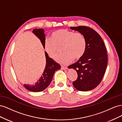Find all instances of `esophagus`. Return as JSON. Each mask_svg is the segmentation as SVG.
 <instances>
[{
  "mask_svg": "<svg viewBox=\"0 0 122 122\" xmlns=\"http://www.w3.org/2000/svg\"><path fill=\"white\" fill-rule=\"evenodd\" d=\"M61 69L62 70H66V69H68V68L67 67H65V66H61Z\"/></svg>",
  "mask_w": 122,
  "mask_h": 122,
  "instance_id": "1",
  "label": "esophagus"
}]
</instances>
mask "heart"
Segmentation results:
<instances>
[{"label": "heart", "mask_w": 122, "mask_h": 122, "mask_svg": "<svg viewBox=\"0 0 122 122\" xmlns=\"http://www.w3.org/2000/svg\"><path fill=\"white\" fill-rule=\"evenodd\" d=\"M61 46L63 53L57 55L55 60L61 64L67 65L73 59L78 60L83 56L86 49V41L81 33L60 29L53 31L51 39H46L44 42L46 52L52 58L56 56Z\"/></svg>", "instance_id": "obj_1"}]
</instances>
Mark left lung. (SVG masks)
<instances>
[{"label": "left lung", "instance_id": "1", "mask_svg": "<svg viewBox=\"0 0 122 122\" xmlns=\"http://www.w3.org/2000/svg\"><path fill=\"white\" fill-rule=\"evenodd\" d=\"M70 28L82 34L86 41L83 56L68 67L75 70L78 74L73 84L80 91L92 90L101 82L105 72L108 61L106 47L100 36L93 29L84 26Z\"/></svg>", "mask_w": 122, "mask_h": 122}]
</instances>
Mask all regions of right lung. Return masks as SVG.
Wrapping results in <instances>:
<instances>
[{
	"instance_id": "1",
	"label": "right lung",
	"mask_w": 122,
	"mask_h": 122,
	"mask_svg": "<svg viewBox=\"0 0 122 122\" xmlns=\"http://www.w3.org/2000/svg\"><path fill=\"white\" fill-rule=\"evenodd\" d=\"M33 33L41 40L44 47V42L45 41V35L43 29H36L33 30ZM46 58V67L44 73L40 79L34 85L25 84L24 86L27 90L34 92H39L44 91L49 86L52 81L55 72L61 69V66L54 61L52 58L49 57L47 53L45 52Z\"/></svg>"
}]
</instances>
